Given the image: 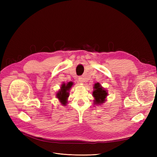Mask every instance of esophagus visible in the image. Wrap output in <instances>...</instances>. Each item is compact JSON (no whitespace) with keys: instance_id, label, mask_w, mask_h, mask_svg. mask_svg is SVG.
<instances>
[{"instance_id":"esophagus-1","label":"esophagus","mask_w":157,"mask_h":157,"mask_svg":"<svg viewBox=\"0 0 157 157\" xmlns=\"http://www.w3.org/2000/svg\"><path fill=\"white\" fill-rule=\"evenodd\" d=\"M78 82L80 83H83L84 82V78L82 77H79L78 78Z\"/></svg>"}]
</instances>
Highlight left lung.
Here are the masks:
<instances>
[{
	"label": "left lung",
	"mask_w": 157,
	"mask_h": 157,
	"mask_svg": "<svg viewBox=\"0 0 157 157\" xmlns=\"http://www.w3.org/2000/svg\"><path fill=\"white\" fill-rule=\"evenodd\" d=\"M94 88L95 90L93 92V96L95 98V104L103 103L105 101V98L107 96L106 90H103L99 83L95 84Z\"/></svg>",
	"instance_id": "8db88e82"
}]
</instances>
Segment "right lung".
<instances>
[{
    "instance_id": "add662e5",
    "label": "right lung",
    "mask_w": 157,
    "mask_h": 157,
    "mask_svg": "<svg viewBox=\"0 0 157 157\" xmlns=\"http://www.w3.org/2000/svg\"><path fill=\"white\" fill-rule=\"evenodd\" d=\"M72 82H69L66 85L65 84H63L61 86L60 91L57 94V97H58L63 105H65L66 103H67V99L69 97V93L67 91L72 86Z\"/></svg>"
}]
</instances>
